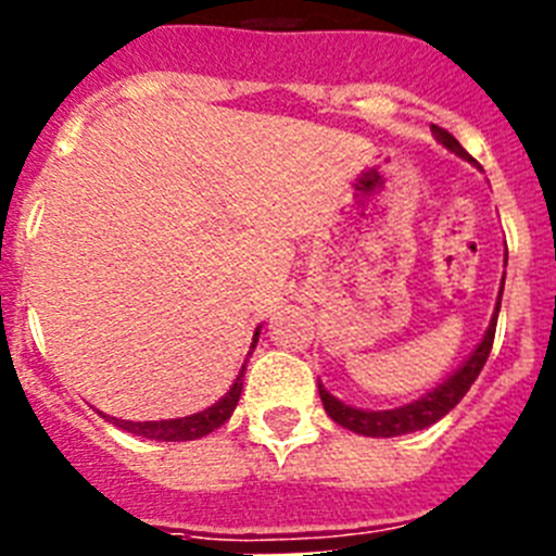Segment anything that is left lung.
<instances>
[{"label":"left lung","instance_id":"left-lung-1","mask_svg":"<svg viewBox=\"0 0 556 556\" xmlns=\"http://www.w3.org/2000/svg\"><path fill=\"white\" fill-rule=\"evenodd\" d=\"M431 132L437 136V141L451 150L454 155H459L462 161H470L468 152L462 150L459 141L451 136L448 130L443 127L431 125ZM501 294H504V278H501V289H498V301H495V312L490 317V326L481 337V342L476 345V351L470 353L468 362L459 367L451 378H445L443 384L434 387L431 392H426L420 401H412V404L404 406H395V409H384V412H370V409H356V406H348L342 404L339 397H333L326 387L317 381V390H320V401L326 406L328 417H331L333 424H339L342 429L348 431H356V434H365V437H401V434H412V431H420V429H429L434 426L440 417L448 415L456 404H459L465 392L470 390L476 378H479L481 367L488 362L490 351H493V337H495V323H498V312H501Z\"/></svg>","mask_w":556,"mask_h":556}]
</instances>
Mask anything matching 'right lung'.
I'll return each mask as SVG.
<instances>
[{
	"label": "right lung",
	"instance_id": "1",
	"mask_svg": "<svg viewBox=\"0 0 556 556\" xmlns=\"http://www.w3.org/2000/svg\"><path fill=\"white\" fill-rule=\"evenodd\" d=\"M258 331H262V328H255L253 342H250V353H253L255 342H258ZM244 370H248V358H244V365H242V370H239V376H236L233 387H230V390L219 397L217 404L208 406V409H203V412H198V415L175 417V420H144V424L119 420V417H111V420L119 426V429L130 431V434L144 437V440H159V443H186V440H200V437L211 434L214 429H219L223 424H228V417L233 415L236 404H239V397H242Z\"/></svg>",
	"mask_w": 556,
	"mask_h": 556
}]
</instances>
